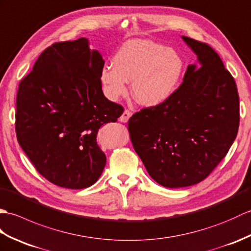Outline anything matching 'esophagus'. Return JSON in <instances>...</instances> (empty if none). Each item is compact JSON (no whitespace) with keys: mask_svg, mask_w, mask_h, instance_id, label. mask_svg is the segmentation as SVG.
<instances>
[{"mask_svg":"<svg viewBox=\"0 0 251 251\" xmlns=\"http://www.w3.org/2000/svg\"><path fill=\"white\" fill-rule=\"evenodd\" d=\"M132 116V113L130 110H127V109H126L125 111H124V114H122L121 116H120V118H119V120L121 121V122H127L129 121V119H130V117Z\"/></svg>","mask_w":251,"mask_h":251,"instance_id":"esophagus-1","label":"esophagus"}]
</instances>
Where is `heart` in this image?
Returning a JSON list of instances; mask_svg holds the SVG:
<instances>
[{
	"mask_svg": "<svg viewBox=\"0 0 251 251\" xmlns=\"http://www.w3.org/2000/svg\"><path fill=\"white\" fill-rule=\"evenodd\" d=\"M185 70V61L175 49L162 44L132 40L125 43L100 73L103 91L111 101L127 93L143 106L162 104L175 93Z\"/></svg>",
	"mask_w": 251,
	"mask_h": 251,
	"instance_id": "b5f03b06",
	"label": "heart"
}]
</instances>
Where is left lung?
I'll return each instance as SVG.
<instances>
[{
  "label": "left lung",
  "instance_id": "obj_1",
  "mask_svg": "<svg viewBox=\"0 0 251 251\" xmlns=\"http://www.w3.org/2000/svg\"><path fill=\"white\" fill-rule=\"evenodd\" d=\"M197 54L168 101L129 120L130 137L148 174L166 188L196 185L226 157L239 126L234 78L207 44L181 36Z\"/></svg>",
  "mask_w": 251,
  "mask_h": 251
}]
</instances>
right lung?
Returning <instances> with one entry per match:
<instances>
[{"label": "right lung", "mask_w": 251, "mask_h": 251, "mask_svg": "<svg viewBox=\"0 0 251 251\" xmlns=\"http://www.w3.org/2000/svg\"><path fill=\"white\" fill-rule=\"evenodd\" d=\"M89 44L81 37L44 50L17 92L19 145L42 176L68 189L99 179L106 164L99 129L124 113L104 97L100 73L105 61Z\"/></svg>", "instance_id": "1"}]
</instances>
